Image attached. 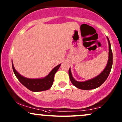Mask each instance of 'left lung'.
I'll return each mask as SVG.
<instances>
[{
  "label": "left lung",
  "mask_w": 122,
  "mask_h": 122,
  "mask_svg": "<svg viewBox=\"0 0 122 122\" xmlns=\"http://www.w3.org/2000/svg\"><path fill=\"white\" fill-rule=\"evenodd\" d=\"M107 40H108L109 45V56L108 63H107V65L104 70L99 75H98L97 76L94 77V78L84 81H78L73 78L70 68L69 69V74L70 80L73 86H75L76 87L81 89V90H92V89L97 88L101 86L107 79L108 76L110 74L111 69H112V63H113V55H112V49H111V43H110L108 37H107Z\"/></svg>",
  "instance_id": "left-lung-1"
}]
</instances>
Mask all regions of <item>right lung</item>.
I'll return each instance as SVG.
<instances>
[{
    "mask_svg": "<svg viewBox=\"0 0 122 122\" xmlns=\"http://www.w3.org/2000/svg\"><path fill=\"white\" fill-rule=\"evenodd\" d=\"M61 65V64H59L53 68L50 73L44 78H29L23 76L15 70L12 61L13 70L17 79L23 86L33 92H40L49 90L53 84L55 74Z\"/></svg>",
    "mask_w": 122,
    "mask_h": 122,
    "instance_id": "right-lung-1",
    "label": "right lung"
}]
</instances>
